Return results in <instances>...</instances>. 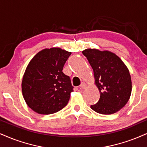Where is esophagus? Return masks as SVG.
Returning a JSON list of instances; mask_svg holds the SVG:
<instances>
[{"label":"esophagus","mask_w":147,"mask_h":147,"mask_svg":"<svg viewBox=\"0 0 147 147\" xmlns=\"http://www.w3.org/2000/svg\"><path fill=\"white\" fill-rule=\"evenodd\" d=\"M86 84H85V83L82 82V84H81L80 85V89L83 90V89H84L85 88H86Z\"/></svg>","instance_id":"obj_1"}]
</instances>
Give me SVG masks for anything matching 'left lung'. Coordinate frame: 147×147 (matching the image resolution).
Instances as JSON below:
<instances>
[{"label": "left lung", "mask_w": 147, "mask_h": 147, "mask_svg": "<svg viewBox=\"0 0 147 147\" xmlns=\"http://www.w3.org/2000/svg\"><path fill=\"white\" fill-rule=\"evenodd\" d=\"M94 72L95 84L100 97L91 105L94 111L102 115H112L123 108L131 93L129 70L120 58L109 51L86 49L82 51Z\"/></svg>", "instance_id": "left-lung-1"}]
</instances>
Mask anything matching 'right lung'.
Wrapping results in <instances>:
<instances>
[{
    "instance_id": "1",
    "label": "right lung",
    "mask_w": 147,
    "mask_h": 147,
    "mask_svg": "<svg viewBox=\"0 0 147 147\" xmlns=\"http://www.w3.org/2000/svg\"><path fill=\"white\" fill-rule=\"evenodd\" d=\"M71 54L58 48L45 49L30 61L24 74L22 90L26 104L33 111L50 115L68 104L74 86L63 69Z\"/></svg>"
}]
</instances>
